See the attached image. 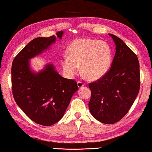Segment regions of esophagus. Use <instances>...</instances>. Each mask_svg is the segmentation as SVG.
<instances>
[{"label":"esophagus","mask_w":152,"mask_h":152,"mask_svg":"<svg viewBox=\"0 0 152 152\" xmlns=\"http://www.w3.org/2000/svg\"><path fill=\"white\" fill-rule=\"evenodd\" d=\"M85 86V84L83 83H82L81 81H78L77 82V86L79 88H81V87H83Z\"/></svg>","instance_id":"1"}]
</instances>
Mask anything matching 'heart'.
Wrapping results in <instances>:
<instances>
[{"mask_svg":"<svg viewBox=\"0 0 152 152\" xmlns=\"http://www.w3.org/2000/svg\"><path fill=\"white\" fill-rule=\"evenodd\" d=\"M68 57L61 61L66 75L73 77L80 70L90 80L102 78L110 70L113 52L107 42L89 38L75 40L67 49Z\"/></svg>","mask_w":152,"mask_h":152,"instance_id":"obj_1","label":"heart"}]
</instances>
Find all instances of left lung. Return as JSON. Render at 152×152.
I'll list each match as a JSON object with an SVG mask.
<instances>
[{
    "label": "left lung",
    "instance_id": "8db88e82",
    "mask_svg": "<svg viewBox=\"0 0 152 152\" xmlns=\"http://www.w3.org/2000/svg\"><path fill=\"white\" fill-rule=\"evenodd\" d=\"M115 54L111 68L102 78L89 84L90 112L103 124H113L124 118L136 99L140 87L137 55L113 34Z\"/></svg>",
    "mask_w": 152,
    "mask_h": 152
}]
</instances>
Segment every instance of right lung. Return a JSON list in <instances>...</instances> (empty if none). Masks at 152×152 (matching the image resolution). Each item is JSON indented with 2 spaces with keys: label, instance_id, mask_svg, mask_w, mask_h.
<instances>
[{
  "label": "right lung",
  "instance_id": "1",
  "mask_svg": "<svg viewBox=\"0 0 152 152\" xmlns=\"http://www.w3.org/2000/svg\"><path fill=\"white\" fill-rule=\"evenodd\" d=\"M63 31L57 33L62 39ZM55 36L37 37L16 56L12 64V90L16 103L35 123L45 126L63 118L71 97L79 89L77 82L61 77L52 63L38 72L31 67L30 60L50 49Z\"/></svg>",
  "mask_w": 152,
  "mask_h": 152
}]
</instances>
